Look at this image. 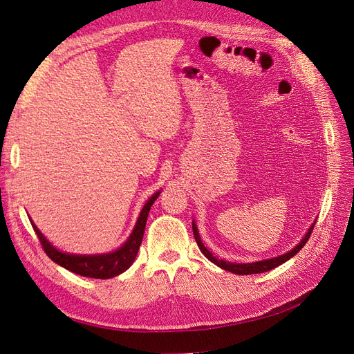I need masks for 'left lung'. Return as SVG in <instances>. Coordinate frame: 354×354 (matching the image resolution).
I'll use <instances>...</instances> for the list:
<instances>
[{
  "instance_id": "left-lung-1",
  "label": "left lung",
  "mask_w": 354,
  "mask_h": 354,
  "mask_svg": "<svg viewBox=\"0 0 354 354\" xmlns=\"http://www.w3.org/2000/svg\"><path fill=\"white\" fill-rule=\"evenodd\" d=\"M192 227H193L194 240H196L201 252H202V253L206 256V258H208L212 263H215V265L219 266V268H223V270H225V271H228V272H233V274H237V275H249V274H261V272L271 271V270H274V268H277V266H279V265H283L284 262H287L290 258H293V256H295L296 253H299L300 249H301L304 245H306V241L309 240V237H310V234H312V230H313V227H315V221H313V224L310 225V228L308 230V233L304 234V237L300 240V243H299V245H297L296 248H293L290 252H287V253H284V254L277 256V258L265 259V261H259V262H252V263H234V262H227V261L215 258V256L203 246V243H202V240H201V236H199V231H198L196 224L193 223Z\"/></svg>"
}]
</instances>
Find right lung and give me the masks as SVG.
<instances>
[{
    "label": "right lung",
    "instance_id": "right-lung-1",
    "mask_svg": "<svg viewBox=\"0 0 354 354\" xmlns=\"http://www.w3.org/2000/svg\"><path fill=\"white\" fill-rule=\"evenodd\" d=\"M161 190H158L149 198V201L145 203L143 209L140 211V215L138 218V223L133 228L130 237L126 240V243L115 252H109L104 254H73V253H64L55 249L50 241L45 239V236L41 233L39 228L32 223V227L35 230L36 236H38L41 245L45 250V253L50 258L58 263L59 266L66 268V270L79 274L82 277L89 278H100L106 279L120 275L129 270L130 265L135 262L136 254L139 252V248L142 245V239L146 227V219H148L149 209L152 203L160 196Z\"/></svg>",
    "mask_w": 354,
    "mask_h": 354
}]
</instances>
